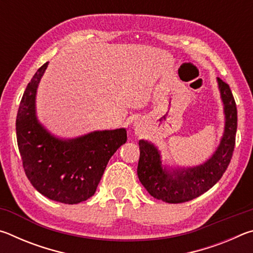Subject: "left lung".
<instances>
[{"label":"left lung","mask_w":253,"mask_h":253,"mask_svg":"<svg viewBox=\"0 0 253 253\" xmlns=\"http://www.w3.org/2000/svg\"><path fill=\"white\" fill-rule=\"evenodd\" d=\"M223 102L224 132L213 155L193 168H169L162 164L161 152L147 140H139L137 175L153 198L166 203H183L198 198L219 182L234 151L238 116L237 105L228 84L216 78Z\"/></svg>","instance_id":"8db88e82"}]
</instances>
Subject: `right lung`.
<instances>
[{"label": "right lung", "mask_w": 253, "mask_h": 253, "mask_svg": "<svg viewBox=\"0 0 253 253\" xmlns=\"http://www.w3.org/2000/svg\"><path fill=\"white\" fill-rule=\"evenodd\" d=\"M48 62L28 84L16 116V138L25 175L42 195L77 204L95 194L110 157L126 143L125 128L95 130L76 138L54 136L37 117L36 98Z\"/></svg>", "instance_id": "add662e5"}]
</instances>
